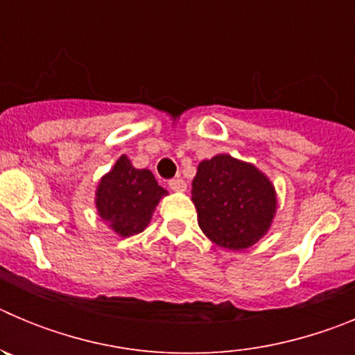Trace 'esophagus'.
Segmentation results:
<instances>
[{
  "instance_id": "34e87169",
  "label": "esophagus",
  "mask_w": 355,
  "mask_h": 355,
  "mask_svg": "<svg viewBox=\"0 0 355 355\" xmlns=\"http://www.w3.org/2000/svg\"><path fill=\"white\" fill-rule=\"evenodd\" d=\"M168 187L174 190V192H184L187 190V183H184L183 178H174V180L168 181Z\"/></svg>"
}]
</instances>
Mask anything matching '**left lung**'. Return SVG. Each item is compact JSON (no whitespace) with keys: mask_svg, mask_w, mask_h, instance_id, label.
Returning <instances> with one entry per match:
<instances>
[{"mask_svg":"<svg viewBox=\"0 0 355 355\" xmlns=\"http://www.w3.org/2000/svg\"><path fill=\"white\" fill-rule=\"evenodd\" d=\"M192 200L202 233L227 250H245L261 240L277 211L272 181L256 165L231 155L199 163Z\"/></svg>","mask_w":355,"mask_h":355,"instance_id":"left-lung-1","label":"left lung"}]
</instances>
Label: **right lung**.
I'll list each match as a JSON object with an SVG mask.
<instances>
[{
    "label": "right lung",
    "mask_w": 355,
    "mask_h": 355,
    "mask_svg": "<svg viewBox=\"0 0 355 355\" xmlns=\"http://www.w3.org/2000/svg\"><path fill=\"white\" fill-rule=\"evenodd\" d=\"M165 196L167 190L159 187L153 172L135 168L131 159L122 155L97 184V215L121 238L133 236L149 225L159 199Z\"/></svg>",
    "instance_id": "right-lung-1"
}]
</instances>
